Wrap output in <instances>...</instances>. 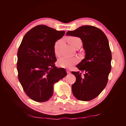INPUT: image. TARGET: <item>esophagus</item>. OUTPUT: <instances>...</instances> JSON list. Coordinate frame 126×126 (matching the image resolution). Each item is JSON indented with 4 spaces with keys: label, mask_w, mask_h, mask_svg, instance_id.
I'll return each instance as SVG.
<instances>
[{
    "label": "esophagus",
    "mask_w": 126,
    "mask_h": 126,
    "mask_svg": "<svg viewBox=\"0 0 126 126\" xmlns=\"http://www.w3.org/2000/svg\"><path fill=\"white\" fill-rule=\"evenodd\" d=\"M67 73L68 74H70V73H71V72H70V70H67Z\"/></svg>",
    "instance_id": "esophagus-1"
}]
</instances>
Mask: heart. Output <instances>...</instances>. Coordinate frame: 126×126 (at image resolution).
Returning <instances> with one entry per match:
<instances>
[{"mask_svg": "<svg viewBox=\"0 0 126 126\" xmlns=\"http://www.w3.org/2000/svg\"><path fill=\"white\" fill-rule=\"evenodd\" d=\"M68 41L72 47H74L75 45L77 44L79 42H81V39L77 37H70L68 38ZM60 40L57 41L54 45V51L56 55H59L58 49ZM78 63V59L75 57H70L67 56H63L58 59V65L62 68H69L72 65Z\"/></svg>", "mask_w": 126, "mask_h": 126, "instance_id": "obj_1", "label": "heart"}]
</instances>
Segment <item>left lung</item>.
<instances>
[{
    "label": "left lung",
    "instance_id": "left-lung-1",
    "mask_svg": "<svg viewBox=\"0 0 126 126\" xmlns=\"http://www.w3.org/2000/svg\"><path fill=\"white\" fill-rule=\"evenodd\" d=\"M67 36L79 37L85 50V58L77 67L82 72L72 71L76 78L72 91L77 99L89 101L97 97L105 89L111 69V52L109 41L101 30L93 26L80 27L69 31Z\"/></svg>",
    "mask_w": 126,
    "mask_h": 126
}]
</instances>
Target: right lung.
<instances>
[{
  "label": "right lung",
  "mask_w": 126,
  "mask_h": 126,
  "mask_svg": "<svg viewBox=\"0 0 126 126\" xmlns=\"http://www.w3.org/2000/svg\"><path fill=\"white\" fill-rule=\"evenodd\" d=\"M64 33L40 25L22 40L17 52L18 77L26 94L34 101H48L53 95L54 85L67 75L65 69L54 64L55 43Z\"/></svg>",
  "instance_id": "add662e5"
}]
</instances>
